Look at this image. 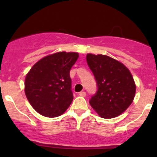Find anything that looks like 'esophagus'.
<instances>
[{"label": "esophagus", "instance_id": "34e87169", "mask_svg": "<svg viewBox=\"0 0 157 157\" xmlns=\"http://www.w3.org/2000/svg\"><path fill=\"white\" fill-rule=\"evenodd\" d=\"M79 95H80V96L85 97V96H86V92H85V91H81L80 93H79Z\"/></svg>", "mask_w": 157, "mask_h": 157}]
</instances>
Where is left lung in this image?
Here are the masks:
<instances>
[{
    "label": "left lung",
    "mask_w": 157,
    "mask_h": 157,
    "mask_svg": "<svg viewBox=\"0 0 157 157\" xmlns=\"http://www.w3.org/2000/svg\"><path fill=\"white\" fill-rule=\"evenodd\" d=\"M86 61L97 84L90 104L100 117L118 116L132 103L136 85L131 72L122 63L103 55H86Z\"/></svg>",
    "instance_id": "left-lung-1"
}]
</instances>
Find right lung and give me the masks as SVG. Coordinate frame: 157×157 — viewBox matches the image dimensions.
I'll return each instance as SVG.
<instances>
[{"label":"right lung","mask_w":157,"mask_h":157,"mask_svg":"<svg viewBox=\"0 0 157 157\" xmlns=\"http://www.w3.org/2000/svg\"><path fill=\"white\" fill-rule=\"evenodd\" d=\"M78 57L77 52H57L39 60L30 69L25 80V93L38 113L55 118L70 106L74 99L70 71Z\"/></svg>","instance_id":"right-lung-1"}]
</instances>
